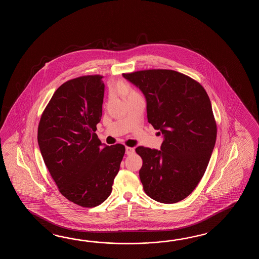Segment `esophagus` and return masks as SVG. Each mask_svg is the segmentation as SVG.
<instances>
[{
	"label": "esophagus",
	"mask_w": 259,
	"mask_h": 259,
	"mask_svg": "<svg viewBox=\"0 0 259 259\" xmlns=\"http://www.w3.org/2000/svg\"><path fill=\"white\" fill-rule=\"evenodd\" d=\"M134 152H135V149L132 148V147H126V154L127 155L134 154Z\"/></svg>",
	"instance_id": "esophagus-1"
}]
</instances>
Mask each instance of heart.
Returning <instances> with one entry per match:
<instances>
[{
  "label": "heart",
  "mask_w": 259,
  "mask_h": 259,
  "mask_svg": "<svg viewBox=\"0 0 259 259\" xmlns=\"http://www.w3.org/2000/svg\"><path fill=\"white\" fill-rule=\"evenodd\" d=\"M114 88L116 89V92H118L125 98H127V100L132 98L133 96L139 95L137 92L126 81H119V82L114 84Z\"/></svg>",
  "instance_id": "obj_1"
}]
</instances>
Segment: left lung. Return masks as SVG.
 Returning <instances> with one entry per match:
<instances>
[{"mask_svg":"<svg viewBox=\"0 0 259 259\" xmlns=\"http://www.w3.org/2000/svg\"><path fill=\"white\" fill-rule=\"evenodd\" d=\"M146 100L149 123L163 135L160 150L136 148L143 158L140 179L149 197L180 202L204 176L215 147L217 125L209 97L200 83L174 70L123 74Z\"/></svg>","mask_w":259,"mask_h":259,"instance_id":"1","label":"left lung"}]
</instances>
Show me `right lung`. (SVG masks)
<instances>
[{"label":"right lung","instance_id":"1","mask_svg":"<svg viewBox=\"0 0 259 259\" xmlns=\"http://www.w3.org/2000/svg\"><path fill=\"white\" fill-rule=\"evenodd\" d=\"M102 78L84 76L62 84L38 127L40 154L60 193L84 207L108 198L125 154L124 145H105L95 133L105 95Z\"/></svg>","mask_w":259,"mask_h":259}]
</instances>
